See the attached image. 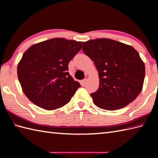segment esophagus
Instances as JSON below:
<instances>
[{
    "label": "esophagus",
    "instance_id": "esophagus-1",
    "mask_svg": "<svg viewBox=\"0 0 158 158\" xmlns=\"http://www.w3.org/2000/svg\"><path fill=\"white\" fill-rule=\"evenodd\" d=\"M87 81H88V79H83V81H82V82H83V83H84V84H85V83H87Z\"/></svg>",
    "mask_w": 158,
    "mask_h": 158
}]
</instances>
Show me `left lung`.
<instances>
[{
    "mask_svg": "<svg viewBox=\"0 0 158 158\" xmlns=\"http://www.w3.org/2000/svg\"><path fill=\"white\" fill-rule=\"evenodd\" d=\"M82 49L98 72L99 88L90 94L97 106L117 110L136 98L143 89L145 67L135 48L115 40L97 39L83 42Z\"/></svg>",
    "mask_w": 158,
    "mask_h": 158,
    "instance_id": "1",
    "label": "left lung"
}]
</instances>
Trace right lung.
<instances>
[{"label": "right lung", "mask_w": 158, "mask_h": 158, "mask_svg": "<svg viewBox=\"0 0 158 158\" xmlns=\"http://www.w3.org/2000/svg\"><path fill=\"white\" fill-rule=\"evenodd\" d=\"M82 42L54 38L26 50L18 65V77L26 97L41 108L54 110L68 103L79 88L69 75V63Z\"/></svg>", "instance_id": "add662e5"}]
</instances>
